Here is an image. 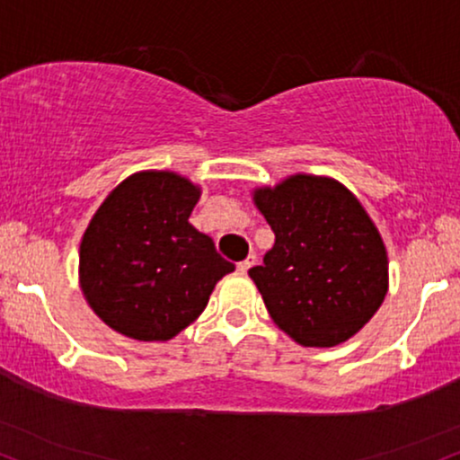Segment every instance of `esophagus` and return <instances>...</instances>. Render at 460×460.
Here are the masks:
<instances>
[{"instance_id": "esophagus-1", "label": "esophagus", "mask_w": 460, "mask_h": 460, "mask_svg": "<svg viewBox=\"0 0 460 460\" xmlns=\"http://www.w3.org/2000/svg\"><path fill=\"white\" fill-rule=\"evenodd\" d=\"M253 264H256V256H253V253H252V256H249L247 260H243V262H239V264H236V270H239V273L241 275H245L247 273V270L249 269H252V266Z\"/></svg>"}]
</instances>
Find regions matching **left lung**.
I'll use <instances>...</instances> for the list:
<instances>
[{"mask_svg":"<svg viewBox=\"0 0 460 460\" xmlns=\"http://www.w3.org/2000/svg\"><path fill=\"white\" fill-rule=\"evenodd\" d=\"M253 202L275 232L249 269L266 309L305 348H332L376 315L388 292V256L365 207L328 177L292 174Z\"/></svg>","mask_w":460,"mask_h":460,"instance_id":"1","label":"left lung"}]
</instances>
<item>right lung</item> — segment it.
I'll return each mask as SVG.
<instances>
[{"instance_id":"add662e5","label":"right lung","mask_w":460,"mask_h":460,"mask_svg":"<svg viewBox=\"0 0 460 460\" xmlns=\"http://www.w3.org/2000/svg\"><path fill=\"white\" fill-rule=\"evenodd\" d=\"M200 187L168 170H143L100 204L81 243V290L112 331L168 341L207 307L234 270L211 236L190 224Z\"/></svg>"}]
</instances>
